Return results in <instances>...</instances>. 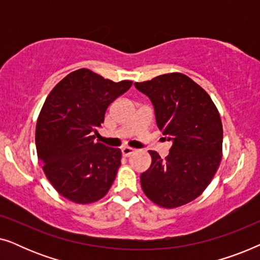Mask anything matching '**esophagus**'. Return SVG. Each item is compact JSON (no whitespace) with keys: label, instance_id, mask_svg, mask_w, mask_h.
<instances>
[{"label":"esophagus","instance_id":"esophagus-1","mask_svg":"<svg viewBox=\"0 0 260 260\" xmlns=\"http://www.w3.org/2000/svg\"><path fill=\"white\" fill-rule=\"evenodd\" d=\"M134 152H135V149H133V148L124 147L122 149V154H123V156H125V157H127V156H130L131 154H134Z\"/></svg>","mask_w":260,"mask_h":260}]
</instances>
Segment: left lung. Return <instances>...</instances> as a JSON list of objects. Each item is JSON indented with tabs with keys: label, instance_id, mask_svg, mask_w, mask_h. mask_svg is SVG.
<instances>
[{
	"label": "left lung",
	"instance_id": "1",
	"mask_svg": "<svg viewBox=\"0 0 260 260\" xmlns=\"http://www.w3.org/2000/svg\"><path fill=\"white\" fill-rule=\"evenodd\" d=\"M135 87L150 99L158 129L173 143L165 159L149 151L151 166L141 174L142 189L161 207H180L200 197L221 162L219 111L207 92L182 73L162 74Z\"/></svg>",
	"mask_w": 260,
	"mask_h": 260
}]
</instances>
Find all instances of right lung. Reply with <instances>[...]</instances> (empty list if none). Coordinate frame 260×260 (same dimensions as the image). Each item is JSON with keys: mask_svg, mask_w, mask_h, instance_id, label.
I'll return each instance as SVG.
<instances>
[{"mask_svg": "<svg viewBox=\"0 0 260 260\" xmlns=\"http://www.w3.org/2000/svg\"><path fill=\"white\" fill-rule=\"evenodd\" d=\"M131 85L80 69L59 81L46 98L35 130L38 157L49 182L67 200L92 204L112 186L122 152L99 143L95 136L106 109Z\"/></svg>", "mask_w": 260, "mask_h": 260, "instance_id": "obj_1", "label": "right lung"}]
</instances>
